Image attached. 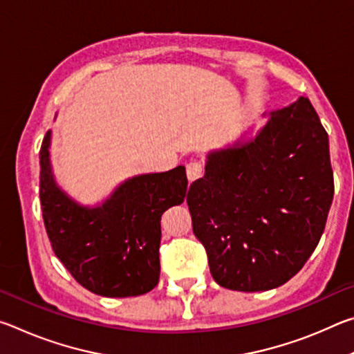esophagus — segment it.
Wrapping results in <instances>:
<instances>
[{"label":"esophagus","mask_w":354,"mask_h":354,"mask_svg":"<svg viewBox=\"0 0 354 354\" xmlns=\"http://www.w3.org/2000/svg\"><path fill=\"white\" fill-rule=\"evenodd\" d=\"M185 171H187L189 181H195L203 176V171H205V164L200 162V160H192L187 165H185Z\"/></svg>","instance_id":"34e87169"}]
</instances>
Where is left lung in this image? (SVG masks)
Here are the masks:
<instances>
[{"instance_id": "1", "label": "left lung", "mask_w": 354, "mask_h": 354, "mask_svg": "<svg viewBox=\"0 0 354 354\" xmlns=\"http://www.w3.org/2000/svg\"><path fill=\"white\" fill-rule=\"evenodd\" d=\"M333 196L328 133L301 97L272 112L253 140L209 154L187 205L214 279L225 289L259 292L301 270Z\"/></svg>"}]
</instances>
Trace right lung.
Masks as SVG:
<instances>
[{"instance_id":"obj_1","label":"right lung","mask_w":354,"mask_h":354,"mask_svg":"<svg viewBox=\"0 0 354 354\" xmlns=\"http://www.w3.org/2000/svg\"><path fill=\"white\" fill-rule=\"evenodd\" d=\"M48 131L40 148V205L53 251L77 283L101 297H137L159 283L160 217L187 194L183 165L128 179L98 207L57 187Z\"/></svg>"}]
</instances>
